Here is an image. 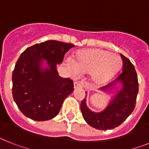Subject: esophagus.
Returning a JSON list of instances; mask_svg holds the SVG:
<instances>
[{"instance_id":"1","label":"esophagus","mask_w":149,"mask_h":149,"mask_svg":"<svg viewBox=\"0 0 149 149\" xmlns=\"http://www.w3.org/2000/svg\"><path fill=\"white\" fill-rule=\"evenodd\" d=\"M74 88H81L83 87V84L80 81H75L74 82Z\"/></svg>"}]
</instances>
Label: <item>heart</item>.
<instances>
[{"label":"heart","mask_w":149,"mask_h":149,"mask_svg":"<svg viewBox=\"0 0 149 149\" xmlns=\"http://www.w3.org/2000/svg\"><path fill=\"white\" fill-rule=\"evenodd\" d=\"M120 63V59L109 51L90 49L77 52L74 62L69 60L68 65L74 74L91 72L93 84L101 85L115 75L119 70Z\"/></svg>","instance_id":"b5f03b06"}]
</instances>
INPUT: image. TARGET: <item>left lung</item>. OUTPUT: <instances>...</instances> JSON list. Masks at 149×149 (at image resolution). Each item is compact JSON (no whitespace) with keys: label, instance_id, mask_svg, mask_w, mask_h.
Here are the masks:
<instances>
[{"label":"left lung","instance_id":"left-lung-1","mask_svg":"<svg viewBox=\"0 0 149 149\" xmlns=\"http://www.w3.org/2000/svg\"><path fill=\"white\" fill-rule=\"evenodd\" d=\"M122 59V72L117 78L122 81L123 87L113 101L104 111L95 113L90 111L86 105V98L81 104L84 119L89 125L98 130H110L119 126L134 111L139 92L138 77L135 68L126 56L121 54ZM112 84L104 86V90L111 87Z\"/></svg>","mask_w":149,"mask_h":149}]
</instances>
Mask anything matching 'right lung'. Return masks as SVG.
Masks as SVG:
<instances>
[{
	"label": "right lung",
	"mask_w": 149,
	"mask_h": 149,
	"mask_svg": "<svg viewBox=\"0 0 149 149\" xmlns=\"http://www.w3.org/2000/svg\"><path fill=\"white\" fill-rule=\"evenodd\" d=\"M73 44L48 40L27 48L20 55L13 72V96L25 116L36 121L53 119L63 101L74 90L73 81L58 74L56 64L63 62ZM48 61L50 69L40 70V61Z\"/></svg>",
	"instance_id": "right-lung-1"
}]
</instances>
